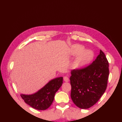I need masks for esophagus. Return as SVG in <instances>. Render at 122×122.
I'll use <instances>...</instances> for the list:
<instances>
[{
  "mask_svg": "<svg viewBox=\"0 0 122 122\" xmlns=\"http://www.w3.org/2000/svg\"><path fill=\"white\" fill-rule=\"evenodd\" d=\"M63 80H64V81L68 82L69 81V79L68 76H64V77H63Z\"/></svg>",
  "mask_w": 122,
  "mask_h": 122,
  "instance_id": "esophagus-1",
  "label": "esophagus"
}]
</instances>
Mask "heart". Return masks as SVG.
<instances>
[{"mask_svg": "<svg viewBox=\"0 0 122 122\" xmlns=\"http://www.w3.org/2000/svg\"><path fill=\"white\" fill-rule=\"evenodd\" d=\"M84 49V46L79 44H75L71 47V55L73 56L77 55L74 62L77 68H82L87 66L94 57V53L92 50Z\"/></svg>", "mask_w": 122, "mask_h": 122, "instance_id": "heart-1", "label": "heart"}]
</instances>
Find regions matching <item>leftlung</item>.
<instances>
[{"instance_id":"8db88e82","label":"left lung","mask_w":122,"mask_h":122,"mask_svg":"<svg viewBox=\"0 0 122 122\" xmlns=\"http://www.w3.org/2000/svg\"><path fill=\"white\" fill-rule=\"evenodd\" d=\"M108 62L102 50L87 67L71 71V97L79 108L87 109L99 101L105 92L109 76Z\"/></svg>"}]
</instances>
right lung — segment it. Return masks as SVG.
<instances>
[{
    "mask_svg": "<svg viewBox=\"0 0 122 122\" xmlns=\"http://www.w3.org/2000/svg\"><path fill=\"white\" fill-rule=\"evenodd\" d=\"M63 77L53 79L34 94H21L26 104L38 110H45L51 105L56 92L62 85Z\"/></svg>",
    "mask_w": 122,
    "mask_h": 122,
    "instance_id": "1",
    "label": "right lung"
}]
</instances>
